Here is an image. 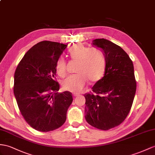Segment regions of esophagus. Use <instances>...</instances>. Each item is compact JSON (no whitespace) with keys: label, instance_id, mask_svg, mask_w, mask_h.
<instances>
[{"label":"esophagus","instance_id":"esophagus-1","mask_svg":"<svg viewBox=\"0 0 155 155\" xmlns=\"http://www.w3.org/2000/svg\"><path fill=\"white\" fill-rule=\"evenodd\" d=\"M79 95H80V94H78V93H74L73 94L74 97H78Z\"/></svg>","mask_w":155,"mask_h":155}]
</instances>
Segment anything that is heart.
Segmentation results:
<instances>
[{
  "instance_id": "obj_1",
  "label": "heart",
  "mask_w": 155,
  "mask_h": 155,
  "mask_svg": "<svg viewBox=\"0 0 155 155\" xmlns=\"http://www.w3.org/2000/svg\"><path fill=\"white\" fill-rule=\"evenodd\" d=\"M71 58L78 62L76 75H70L62 82L63 88L74 93L84 90L87 80L95 83L100 80L104 72L105 58L99 49L91 48L84 45L77 44L69 50ZM56 73L60 77L66 74V61L60 57L55 65Z\"/></svg>"
}]
</instances>
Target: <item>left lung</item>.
I'll return each instance as SVG.
<instances>
[{
  "label": "left lung",
  "mask_w": 155,
  "mask_h": 155,
  "mask_svg": "<svg viewBox=\"0 0 155 155\" xmlns=\"http://www.w3.org/2000/svg\"><path fill=\"white\" fill-rule=\"evenodd\" d=\"M93 45L100 48L105 58L103 78L85 93V117L91 126L108 130L119 126L129 114L135 91L134 64L118 45L105 39H96Z\"/></svg>",
  "instance_id": "8db88e82"
}]
</instances>
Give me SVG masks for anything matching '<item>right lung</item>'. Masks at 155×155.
Returning <instances> with one entry per match:
<instances>
[{
	"mask_svg": "<svg viewBox=\"0 0 155 155\" xmlns=\"http://www.w3.org/2000/svg\"><path fill=\"white\" fill-rule=\"evenodd\" d=\"M67 45L43 41L26 52L14 74V93L29 125L43 132L54 130L66 120L73 101L69 91L58 93L55 65Z\"/></svg>",
	"mask_w": 155,
	"mask_h": 155,
	"instance_id": "1",
	"label": "right lung"
}]
</instances>
